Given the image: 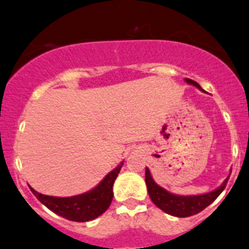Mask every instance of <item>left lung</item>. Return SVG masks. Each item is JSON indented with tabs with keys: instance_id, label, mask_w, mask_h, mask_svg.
<instances>
[{
	"instance_id": "1",
	"label": "left lung",
	"mask_w": 249,
	"mask_h": 249,
	"mask_svg": "<svg viewBox=\"0 0 249 249\" xmlns=\"http://www.w3.org/2000/svg\"><path fill=\"white\" fill-rule=\"evenodd\" d=\"M186 81L191 84V85H195L196 88L201 89V86L196 81L191 80V79H186ZM144 180H146L149 197L159 209L170 214V215L178 216V218H186V216H191L199 213L204 208H207L209 204L213 203L218 198L219 195L224 191L229 178L224 181L220 187L214 190L213 192L198 195V196H176V195L169 194L163 187H160V186L154 182L148 168H146V178Z\"/></svg>"
}]
</instances>
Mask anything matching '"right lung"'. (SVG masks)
Returning <instances> with one entry per match:
<instances>
[{
  "label": "right lung",
  "instance_id": "1",
  "mask_svg": "<svg viewBox=\"0 0 249 249\" xmlns=\"http://www.w3.org/2000/svg\"><path fill=\"white\" fill-rule=\"evenodd\" d=\"M122 166L123 163H120L96 186L95 189L79 196L62 198V197L46 196V195L38 194L33 187H30V190L41 203L45 204L50 211L58 215L71 221H79V223L92 220L105 213L112 203L113 183Z\"/></svg>",
  "mask_w": 249,
  "mask_h": 249
}]
</instances>
